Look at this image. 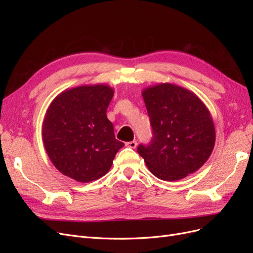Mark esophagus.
Returning a JSON list of instances; mask_svg holds the SVG:
<instances>
[{
	"instance_id": "1",
	"label": "esophagus",
	"mask_w": 253,
	"mask_h": 253,
	"mask_svg": "<svg viewBox=\"0 0 253 253\" xmlns=\"http://www.w3.org/2000/svg\"><path fill=\"white\" fill-rule=\"evenodd\" d=\"M126 145L127 148L129 149H135L137 147V141L136 140H133V141H128L126 143Z\"/></svg>"
}]
</instances>
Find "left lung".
Instances as JSON below:
<instances>
[{
  "label": "left lung",
  "mask_w": 253,
  "mask_h": 253,
  "mask_svg": "<svg viewBox=\"0 0 253 253\" xmlns=\"http://www.w3.org/2000/svg\"><path fill=\"white\" fill-rule=\"evenodd\" d=\"M152 126L149 144L137 152L150 172L163 180H178L197 171L215 142L211 115L190 90L170 83L142 91Z\"/></svg>",
  "instance_id": "obj_1"
}]
</instances>
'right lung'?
Here are the masks:
<instances>
[{
	"instance_id": "right-lung-1",
	"label": "right lung",
	"mask_w": 253,
	"mask_h": 253,
	"mask_svg": "<svg viewBox=\"0 0 253 253\" xmlns=\"http://www.w3.org/2000/svg\"><path fill=\"white\" fill-rule=\"evenodd\" d=\"M114 90L103 84L64 90L45 115L42 137L57 169L75 180L88 182L111 169L125 143L115 138L106 109Z\"/></svg>"
}]
</instances>
